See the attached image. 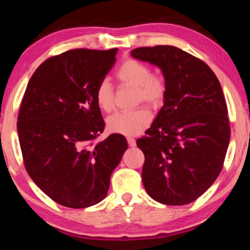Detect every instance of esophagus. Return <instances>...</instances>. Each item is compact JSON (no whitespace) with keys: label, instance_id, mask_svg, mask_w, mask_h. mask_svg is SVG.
Listing matches in <instances>:
<instances>
[{"label":"esophagus","instance_id":"1","mask_svg":"<svg viewBox=\"0 0 250 250\" xmlns=\"http://www.w3.org/2000/svg\"><path fill=\"white\" fill-rule=\"evenodd\" d=\"M127 143H128V146H136V141L133 138H127Z\"/></svg>","mask_w":250,"mask_h":250}]
</instances>
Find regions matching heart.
<instances>
[{
	"mask_svg": "<svg viewBox=\"0 0 250 250\" xmlns=\"http://www.w3.org/2000/svg\"><path fill=\"white\" fill-rule=\"evenodd\" d=\"M117 80L124 86L135 88V104H145L158 109L165 100L167 86L165 78L152 74L148 64L135 59H127L117 70ZM95 101L102 111L109 112L114 108V88L108 80L101 81L95 90ZM151 123V116L145 107L135 110L117 112L107 119V128L114 134L134 136L145 131Z\"/></svg>",
	"mask_w": 250,
	"mask_h": 250,
	"instance_id": "1",
	"label": "heart"
}]
</instances>
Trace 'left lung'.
Returning a JSON list of instances; mask_svg holds the SVG:
<instances>
[{
  "mask_svg": "<svg viewBox=\"0 0 250 250\" xmlns=\"http://www.w3.org/2000/svg\"><path fill=\"white\" fill-rule=\"evenodd\" d=\"M131 56L160 68L167 86L164 105L136 141L146 158L143 186L160 204L192 203L220 175L230 142L220 82L203 60L179 47H138Z\"/></svg>",
  "mask_w": 250,
  "mask_h": 250,
  "instance_id": "8db88e82",
  "label": "left lung"
}]
</instances>
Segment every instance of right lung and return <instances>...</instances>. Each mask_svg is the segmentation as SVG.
Here are the masks:
<instances>
[{"label": "right lung", "instance_id": "obj_1", "mask_svg": "<svg viewBox=\"0 0 250 250\" xmlns=\"http://www.w3.org/2000/svg\"><path fill=\"white\" fill-rule=\"evenodd\" d=\"M117 50L76 49L51 57L23 94L17 131L26 170L62 206L85 208L104 200L127 149L121 134L92 143L104 129L95 90L114 67Z\"/></svg>", "mask_w": 250, "mask_h": 250}]
</instances>
